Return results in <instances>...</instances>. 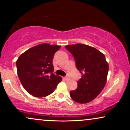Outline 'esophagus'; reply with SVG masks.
Segmentation results:
<instances>
[{
    "label": "esophagus",
    "instance_id": "obj_1",
    "mask_svg": "<svg viewBox=\"0 0 130 130\" xmlns=\"http://www.w3.org/2000/svg\"><path fill=\"white\" fill-rule=\"evenodd\" d=\"M63 79H65V80H68V76H65V77H63Z\"/></svg>",
    "mask_w": 130,
    "mask_h": 130
}]
</instances>
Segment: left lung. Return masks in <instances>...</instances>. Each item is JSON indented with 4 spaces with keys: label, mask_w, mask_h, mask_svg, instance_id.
Listing matches in <instances>:
<instances>
[{
    "label": "left lung",
    "mask_w": 130,
    "mask_h": 130,
    "mask_svg": "<svg viewBox=\"0 0 130 130\" xmlns=\"http://www.w3.org/2000/svg\"><path fill=\"white\" fill-rule=\"evenodd\" d=\"M75 60L77 69L82 74L77 88L70 92L76 102L87 103L100 93L106 83L109 66L104 55L100 51L84 44L65 46Z\"/></svg>",
    "instance_id": "obj_1"
}]
</instances>
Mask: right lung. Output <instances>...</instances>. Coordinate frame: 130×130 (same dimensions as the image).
I'll use <instances>...</instances> for the list:
<instances>
[{"instance_id":"obj_1","label":"right lung","mask_w":130,"mask_h":130,"mask_svg":"<svg viewBox=\"0 0 130 130\" xmlns=\"http://www.w3.org/2000/svg\"><path fill=\"white\" fill-rule=\"evenodd\" d=\"M61 46L38 44L22 54L16 61L18 75L23 87L35 97L51 94L62 80L53 73V59Z\"/></svg>"}]
</instances>
